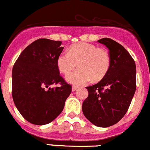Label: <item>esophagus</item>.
I'll return each instance as SVG.
<instances>
[{"mask_svg": "<svg viewBox=\"0 0 150 150\" xmlns=\"http://www.w3.org/2000/svg\"><path fill=\"white\" fill-rule=\"evenodd\" d=\"M77 88H78V87H76V86H73V87H72V91H73V92H74V91H76V90H77Z\"/></svg>", "mask_w": 150, "mask_h": 150, "instance_id": "1", "label": "esophagus"}]
</instances>
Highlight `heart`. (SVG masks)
<instances>
[{"label": "heart", "mask_w": 150, "mask_h": 150, "mask_svg": "<svg viewBox=\"0 0 150 150\" xmlns=\"http://www.w3.org/2000/svg\"><path fill=\"white\" fill-rule=\"evenodd\" d=\"M78 63L79 68L66 76L68 83L82 85L92 79L98 81L106 75L110 65L108 51L88 42H79L70 46L68 52H62L57 59L61 73L68 74Z\"/></svg>", "instance_id": "heart-1"}]
</instances>
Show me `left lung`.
<instances>
[{
  "label": "left lung",
  "mask_w": 150,
  "mask_h": 150,
  "mask_svg": "<svg viewBox=\"0 0 150 150\" xmlns=\"http://www.w3.org/2000/svg\"><path fill=\"white\" fill-rule=\"evenodd\" d=\"M98 42L109 49L110 65L100 82L86 87L88 96L82 104L87 119L99 127L119 122L126 114L136 88V67L127 51L110 38Z\"/></svg>",
  "instance_id": "obj_1"
}]
</instances>
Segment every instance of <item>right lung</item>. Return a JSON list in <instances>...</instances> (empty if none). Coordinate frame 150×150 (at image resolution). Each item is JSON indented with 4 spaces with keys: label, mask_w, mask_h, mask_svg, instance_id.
Masks as SVG:
<instances>
[{
    "label": "right lung",
    "mask_w": 150,
    "mask_h": 150,
    "mask_svg": "<svg viewBox=\"0 0 150 150\" xmlns=\"http://www.w3.org/2000/svg\"><path fill=\"white\" fill-rule=\"evenodd\" d=\"M61 41L39 39L26 47L12 69V98L25 120L44 125L62 112L71 85L59 75L57 57L64 47ZM59 83L61 86L51 88Z\"/></svg>",
    "instance_id": "obj_1"
}]
</instances>
